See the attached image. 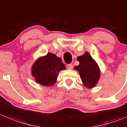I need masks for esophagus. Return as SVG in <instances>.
Instances as JSON below:
<instances>
[{"mask_svg":"<svg viewBox=\"0 0 127 127\" xmlns=\"http://www.w3.org/2000/svg\"><path fill=\"white\" fill-rule=\"evenodd\" d=\"M67 68H68V69L71 70V69H72V68H73V65L72 64H70L67 65Z\"/></svg>","mask_w":127,"mask_h":127,"instance_id":"obj_1","label":"esophagus"}]
</instances>
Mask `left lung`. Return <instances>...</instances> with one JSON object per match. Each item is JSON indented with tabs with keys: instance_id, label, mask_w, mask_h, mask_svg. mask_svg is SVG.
Here are the masks:
<instances>
[{
	"instance_id": "obj_1",
	"label": "left lung",
	"mask_w": 127,
	"mask_h": 127,
	"mask_svg": "<svg viewBox=\"0 0 127 127\" xmlns=\"http://www.w3.org/2000/svg\"><path fill=\"white\" fill-rule=\"evenodd\" d=\"M77 60L79 62V65L75 66L74 69L79 72L84 86L89 89L96 86L101 74L96 62L88 52H85L82 55L78 57Z\"/></svg>"
}]
</instances>
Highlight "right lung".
Here are the masks:
<instances>
[{"instance_id": "right-lung-1", "label": "right lung", "mask_w": 127, "mask_h": 127, "mask_svg": "<svg viewBox=\"0 0 127 127\" xmlns=\"http://www.w3.org/2000/svg\"><path fill=\"white\" fill-rule=\"evenodd\" d=\"M65 68V65L60 57L53 53H48L33 64L31 75L34 77L37 83L44 86H50L57 82L60 71Z\"/></svg>"}]
</instances>
